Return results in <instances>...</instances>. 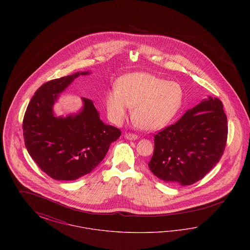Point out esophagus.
<instances>
[{"label": "esophagus", "mask_w": 250, "mask_h": 250, "mask_svg": "<svg viewBox=\"0 0 250 250\" xmlns=\"http://www.w3.org/2000/svg\"><path fill=\"white\" fill-rule=\"evenodd\" d=\"M125 138L129 140V141H135V140L138 139V136L136 134H133V133H125Z\"/></svg>", "instance_id": "obj_1"}]
</instances>
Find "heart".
<instances>
[{
	"label": "heart",
	"instance_id": "1",
	"mask_svg": "<svg viewBox=\"0 0 250 250\" xmlns=\"http://www.w3.org/2000/svg\"><path fill=\"white\" fill-rule=\"evenodd\" d=\"M116 90L107 91L105 106L114 124H122L132 107L133 122L143 130L166 127L183 106L185 91L181 84L149 73H132L120 78Z\"/></svg>",
	"mask_w": 250,
	"mask_h": 250
}]
</instances>
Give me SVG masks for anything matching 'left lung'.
I'll list each match as a JSON object with an SVG mask.
<instances>
[{
	"label": "left lung",
	"instance_id": "8db88e82",
	"mask_svg": "<svg viewBox=\"0 0 250 250\" xmlns=\"http://www.w3.org/2000/svg\"><path fill=\"white\" fill-rule=\"evenodd\" d=\"M228 122L218 98L202 100L155 135L151 171L167 184L189 186L203 178L226 147Z\"/></svg>",
	"mask_w": 250,
	"mask_h": 250
}]
</instances>
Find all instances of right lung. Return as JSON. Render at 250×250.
<instances>
[{
  "instance_id": "add662e5",
  "label": "right lung",
  "mask_w": 250,
  "mask_h": 250,
  "mask_svg": "<svg viewBox=\"0 0 250 250\" xmlns=\"http://www.w3.org/2000/svg\"><path fill=\"white\" fill-rule=\"evenodd\" d=\"M89 72L49 81L36 90L24 114V142L37 166L55 180L72 181L90 173L105 157L121 131L99 118L91 99L83 97L77 114L56 117L53 105L72 82Z\"/></svg>"
}]
</instances>
